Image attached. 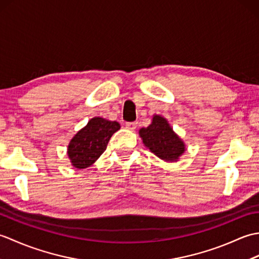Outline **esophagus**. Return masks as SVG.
Masks as SVG:
<instances>
[{
	"instance_id": "obj_1",
	"label": "esophagus",
	"mask_w": 259,
	"mask_h": 259,
	"mask_svg": "<svg viewBox=\"0 0 259 259\" xmlns=\"http://www.w3.org/2000/svg\"><path fill=\"white\" fill-rule=\"evenodd\" d=\"M125 128L129 130H135L137 128V122H126Z\"/></svg>"
}]
</instances>
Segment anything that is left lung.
<instances>
[{"mask_svg":"<svg viewBox=\"0 0 259 259\" xmlns=\"http://www.w3.org/2000/svg\"><path fill=\"white\" fill-rule=\"evenodd\" d=\"M139 135L145 146L166 161L177 160L185 151L184 142L174 133L167 120L160 115H155L152 123L140 129Z\"/></svg>","mask_w":259,"mask_h":259,"instance_id":"obj_1","label":"left lung"}]
</instances>
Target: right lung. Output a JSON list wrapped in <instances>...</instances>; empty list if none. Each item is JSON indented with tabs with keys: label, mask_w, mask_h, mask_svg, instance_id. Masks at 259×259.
<instances>
[{
	"label": "right lung",
	"mask_w": 259,
	"mask_h": 259,
	"mask_svg": "<svg viewBox=\"0 0 259 259\" xmlns=\"http://www.w3.org/2000/svg\"><path fill=\"white\" fill-rule=\"evenodd\" d=\"M119 129L120 124L117 121L91 119L70 141L68 155L73 166L78 169L91 166L107 149L110 138Z\"/></svg>",
	"instance_id": "obj_1"
}]
</instances>
